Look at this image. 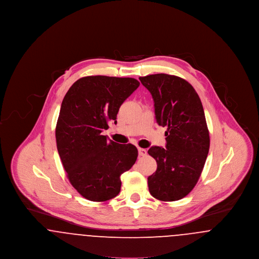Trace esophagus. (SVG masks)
<instances>
[{"instance_id": "34e87169", "label": "esophagus", "mask_w": 259, "mask_h": 259, "mask_svg": "<svg viewBox=\"0 0 259 259\" xmlns=\"http://www.w3.org/2000/svg\"><path fill=\"white\" fill-rule=\"evenodd\" d=\"M138 150H139V155L140 156H146L147 155V153H148V151H147V149H145V148H138Z\"/></svg>"}]
</instances>
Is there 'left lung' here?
Returning a JSON list of instances; mask_svg holds the SVG:
<instances>
[{
    "mask_svg": "<svg viewBox=\"0 0 259 259\" xmlns=\"http://www.w3.org/2000/svg\"><path fill=\"white\" fill-rule=\"evenodd\" d=\"M139 78L152 96L157 123L168 127L166 148L148 149L157 163L148 178V189L160 201H177L194 188L209 153L204 109L195 89L182 77L156 74Z\"/></svg>",
    "mask_w": 259,
    "mask_h": 259,
    "instance_id": "8db88e82",
    "label": "left lung"
}]
</instances>
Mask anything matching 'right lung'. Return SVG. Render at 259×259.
I'll use <instances>...</instances> for the list:
<instances>
[{
  "label": "right lung",
  "instance_id": "right-lung-1",
  "mask_svg": "<svg viewBox=\"0 0 259 259\" xmlns=\"http://www.w3.org/2000/svg\"><path fill=\"white\" fill-rule=\"evenodd\" d=\"M139 85L132 77L84 76L62 101L55 129L58 153L71 185L87 200L117 196L121 174L135 164V146L117 144L102 132L116 124L120 106Z\"/></svg>",
  "mask_w": 259,
  "mask_h": 259
}]
</instances>
